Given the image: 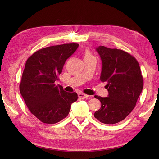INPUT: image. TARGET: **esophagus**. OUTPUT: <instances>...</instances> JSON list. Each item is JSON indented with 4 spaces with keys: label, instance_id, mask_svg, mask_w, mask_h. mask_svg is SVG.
<instances>
[{
    "label": "esophagus",
    "instance_id": "1",
    "mask_svg": "<svg viewBox=\"0 0 159 159\" xmlns=\"http://www.w3.org/2000/svg\"><path fill=\"white\" fill-rule=\"evenodd\" d=\"M78 97L81 99H85V98H88L89 95H86L85 93H78Z\"/></svg>",
    "mask_w": 159,
    "mask_h": 159
}]
</instances>
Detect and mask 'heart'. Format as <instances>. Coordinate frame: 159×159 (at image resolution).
Wrapping results in <instances>:
<instances>
[{"label": "heart", "mask_w": 159, "mask_h": 159, "mask_svg": "<svg viewBox=\"0 0 159 159\" xmlns=\"http://www.w3.org/2000/svg\"><path fill=\"white\" fill-rule=\"evenodd\" d=\"M84 59H86V58H89V57H92L93 56L91 54L90 51L88 48H86L84 52Z\"/></svg>", "instance_id": "heart-1"}]
</instances>
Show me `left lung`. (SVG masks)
I'll list each match as a JSON object with an SVG mask.
<instances>
[{"instance_id":"8db88e82","label":"left lung","mask_w":159,"mask_h":159,"mask_svg":"<svg viewBox=\"0 0 159 159\" xmlns=\"http://www.w3.org/2000/svg\"><path fill=\"white\" fill-rule=\"evenodd\" d=\"M102 61L100 80L106 81L108 97L95 95L102 106L94 117L105 124H115L126 118L136 105L143 88L140 66L135 57L117 48H96Z\"/></svg>"}]
</instances>
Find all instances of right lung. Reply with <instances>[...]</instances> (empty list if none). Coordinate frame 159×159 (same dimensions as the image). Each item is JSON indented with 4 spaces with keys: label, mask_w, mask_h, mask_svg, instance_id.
I'll return each mask as SVG.
<instances>
[{
    "label": "right lung",
    "mask_w": 159,
    "mask_h": 159,
    "mask_svg": "<svg viewBox=\"0 0 159 159\" xmlns=\"http://www.w3.org/2000/svg\"><path fill=\"white\" fill-rule=\"evenodd\" d=\"M78 46L73 43L46 47L34 53L26 62L19 86L20 94L31 113L42 123L61 121L78 99L75 92H66L55 81Z\"/></svg>",
    "instance_id": "obj_1"
}]
</instances>
